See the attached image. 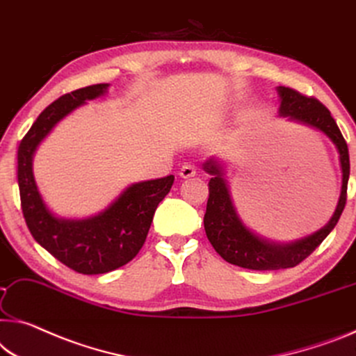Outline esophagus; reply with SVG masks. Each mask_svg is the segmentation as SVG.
I'll return each mask as SVG.
<instances>
[{"label": "esophagus", "mask_w": 356, "mask_h": 356, "mask_svg": "<svg viewBox=\"0 0 356 356\" xmlns=\"http://www.w3.org/2000/svg\"><path fill=\"white\" fill-rule=\"evenodd\" d=\"M197 173V168L193 165V163H184V165L179 168V177L181 178H193Z\"/></svg>", "instance_id": "obj_1"}]
</instances>
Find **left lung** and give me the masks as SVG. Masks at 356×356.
<instances>
[{
    "label": "left lung",
    "mask_w": 356,
    "mask_h": 356,
    "mask_svg": "<svg viewBox=\"0 0 356 356\" xmlns=\"http://www.w3.org/2000/svg\"><path fill=\"white\" fill-rule=\"evenodd\" d=\"M277 92L280 97V109H278L280 116L288 118L289 121L310 125L323 132L334 143L339 152V162H341L342 188L334 215L331 216L326 226L296 242L275 243L259 237L245 226L234 207L231 191L224 178L222 165L215 159L207 161L204 170L211 175L209 183L210 195L204 216L207 237L224 261L251 270L288 269L302 262L334 229L347 202V183L350 175L348 147L330 109L316 98L305 97L285 86H278Z\"/></svg>",
    "instance_id": "obj_1"
}]
</instances>
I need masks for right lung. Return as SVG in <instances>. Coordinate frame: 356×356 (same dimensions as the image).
I'll return each instance as SVG.
<instances>
[{
    "instance_id": "add662e5",
    "label": "right lung",
    "mask_w": 356,
    "mask_h": 356,
    "mask_svg": "<svg viewBox=\"0 0 356 356\" xmlns=\"http://www.w3.org/2000/svg\"><path fill=\"white\" fill-rule=\"evenodd\" d=\"M109 84H94L65 94L42 111L22 138L17 151V179L22 213L33 238L70 269L84 275L106 273L132 261L143 247L152 216L175 177L129 186L111 205L86 220H65L47 209L33 177L36 147L65 116L106 94Z\"/></svg>"
}]
</instances>
